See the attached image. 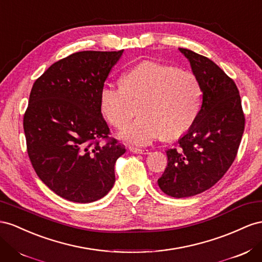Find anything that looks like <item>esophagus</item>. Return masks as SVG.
I'll use <instances>...</instances> for the list:
<instances>
[{"label": "esophagus", "instance_id": "esophagus-1", "mask_svg": "<svg viewBox=\"0 0 262 262\" xmlns=\"http://www.w3.org/2000/svg\"><path fill=\"white\" fill-rule=\"evenodd\" d=\"M130 151L132 153H137V154H147L148 153L147 148H139V147H134V146L130 147Z\"/></svg>", "mask_w": 262, "mask_h": 262}]
</instances>
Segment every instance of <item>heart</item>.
<instances>
[{"label":"heart","instance_id":"b5f03b06","mask_svg":"<svg viewBox=\"0 0 262 262\" xmlns=\"http://www.w3.org/2000/svg\"><path fill=\"white\" fill-rule=\"evenodd\" d=\"M201 87L185 69L143 61L122 76V84L105 82L100 90V110L117 129L129 123L140 108L141 117L122 131L131 144L147 145L164 136L175 139L189 130L200 110Z\"/></svg>","mask_w":262,"mask_h":262}]
</instances>
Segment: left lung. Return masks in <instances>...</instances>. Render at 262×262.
I'll return each instance as SVG.
<instances>
[{
	"mask_svg": "<svg viewBox=\"0 0 262 262\" xmlns=\"http://www.w3.org/2000/svg\"><path fill=\"white\" fill-rule=\"evenodd\" d=\"M180 51L199 80L202 104L179 146L166 151L167 166L158 180L162 192L176 199L200 194L223 178L236 158L245 129L235 81L205 56Z\"/></svg>",
	"mask_w": 262,
	"mask_h": 262,
	"instance_id": "left-lung-1",
	"label": "left lung"
}]
</instances>
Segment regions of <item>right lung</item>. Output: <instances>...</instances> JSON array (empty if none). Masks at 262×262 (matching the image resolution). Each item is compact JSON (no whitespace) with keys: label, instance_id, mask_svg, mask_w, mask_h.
Instances as JSON below:
<instances>
[{"label":"right lung","instance_id":"right-lung-1","mask_svg":"<svg viewBox=\"0 0 262 262\" xmlns=\"http://www.w3.org/2000/svg\"><path fill=\"white\" fill-rule=\"evenodd\" d=\"M122 53L72 54L32 87L23 119L28 158L41 182L70 202L100 200L115 184V164L125 148L109 137L99 98Z\"/></svg>","mask_w":262,"mask_h":262}]
</instances>
